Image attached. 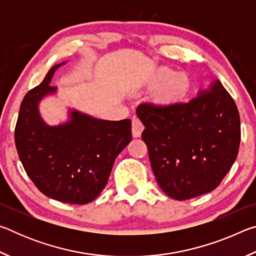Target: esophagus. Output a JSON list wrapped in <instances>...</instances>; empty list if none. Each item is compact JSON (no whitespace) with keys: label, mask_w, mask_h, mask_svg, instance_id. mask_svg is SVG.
<instances>
[{"label":"esophagus","mask_w":256,"mask_h":256,"mask_svg":"<svg viewBox=\"0 0 256 256\" xmlns=\"http://www.w3.org/2000/svg\"><path fill=\"white\" fill-rule=\"evenodd\" d=\"M144 130V124H142V122L140 120H138V118H133L132 120V134L134 138H138L141 136L142 131Z\"/></svg>","instance_id":"esophagus-1"}]
</instances>
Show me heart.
Segmentation results:
<instances>
[{
    "mask_svg": "<svg viewBox=\"0 0 256 256\" xmlns=\"http://www.w3.org/2000/svg\"><path fill=\"white\" fill-rule=\"evenodd\" d=\"M190 90V81L184 74H177L160 90V98L164 102H174L183 98Z\"/></svg>",
    "mask_w": 256,
    "mask_h": 256,
    "instance_id": "heart-1",
    "label": "heart"
}]
</instances>
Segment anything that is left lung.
<instances>
[{
  "label": "left lung",
  "mask_w": 256,
  "mask_h": 256,
  "mask_svg": "<svg viewBox=\"0 0 256 256\" xmlns=\"http://www.w3.org/2000/svg\"><path fill=\"white\" fill-rule=\"evenodd\" d=\"M136 115L146 126L141 138L156 180L172 198L183 201L211 192L235 162L240 112L219 80L190 102H142Z\"/></svg>",
  "instance_id": "1"
}]
</instances>
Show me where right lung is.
I'll return each mask as SVG.
<instances>
[{"instance_id": "right-lung-1", "label": "right lung", "mask_w": 256, "mask_h": 256, "mask_svg": "<svg viewBox=\"0 0 256 256\" xmlns=\"http://www.w3.org/2000/svg\"><path fill=\"white\" fill-rule=\"evenodd\" d=\"M54 66L20 105L14 141L26 172L46 196L71 204L94 200L107 184L116 157L132 140L131 120H105L70 110L66 123L50 126L38 105L47 94Z\"/></svg>"}]
</instances>
